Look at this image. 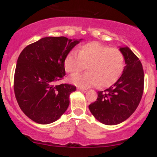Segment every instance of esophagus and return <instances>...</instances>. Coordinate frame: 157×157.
<instances>
[{"mask_svg": "<svg viewBox=\"0 0 157 157\" xmlns=\"http://www.w3.org/2000/svg\"><path fill=\"white\" fill-rule=\"evenodd\" d=\"M78 89L80 90V91H82V92H86V91H87V89H82V88H78Z\"/></svg>", "mask_w": 157, "mask_h": 157, "instance_id": "esophagus-1", "label": "esophagus"}]
</instances>
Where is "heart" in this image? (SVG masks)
Wrapping results in <instances>:
<instances>
[{
    "mask_svg": "<svg viewBox=\"0 0 157 157\" xmlns=\"http://www.w3.org/2000/svg\"><path fill=\"white\" fill-rule=\"evenodd\" d=\"M85 65L88 73L75 74L70 77L71 83L80 88L100 85L108 87L117 82L125 66V58L117 48H111L98 42H91L81 46L78 55L71 51L66 56L64 67L68 73L79 72Z\"/></svg>",
    "mask_w": 157,
    "mask_h": 157,
    "instance_id": "heart-1",
    "label": "heart"
}]
</instances>
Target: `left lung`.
<instances>
[{"mask_svg": "<svg viewBox=\"0 0 157 157\" xmlns=\"http://www.w3.org/2000/svg\"><path fill=\"white\" fill-rule=\"evenodd\" d=\"M125 66L121 77L109 89L98 91L89 109L99 122L117 125L127 120L138 107L144 89V71L139 58L128 46L120 47Z\"/></svg>", "mask_w": 157, "mask_h": 157, "instance_id": "1", "label": "left lung"}]
</instances>
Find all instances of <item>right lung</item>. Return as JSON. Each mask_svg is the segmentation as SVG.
<instances>
[{"label": "right lung", "instance_id": "1", "mask_svg": "<svg viewBox=\"0 0 157 157\" xmlns=\"http://www.w3.org/2000/svg\"><path fill=\"white\" fill-rule=\"evenodd\" d=\"M82 39L46 37L27 46L20 54L14 77V91L23 112L37 123L58 120L69 105L76 87L57 84L66 75V56Z\"/></svg>", "mask_w": 157, "mask_h": 157}]
</instances>
